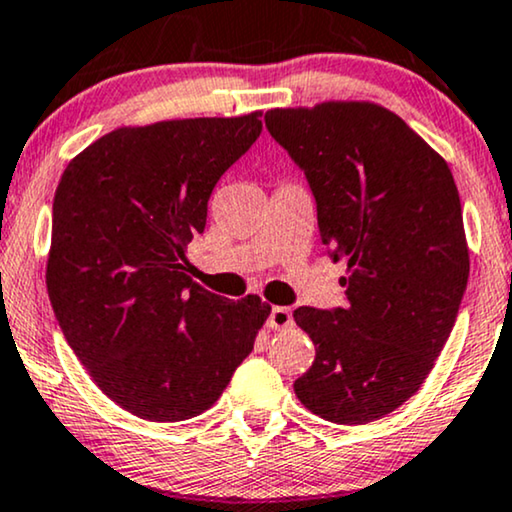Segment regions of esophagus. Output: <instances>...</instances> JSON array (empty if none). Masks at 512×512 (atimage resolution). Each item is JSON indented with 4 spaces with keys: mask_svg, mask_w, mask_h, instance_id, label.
I'll use <instances>...</instances> for the list:
<instances>
[{
    "mask_svg": "<svg viewBox=\"0 0 512 512\" xmlns=\"http://www.w3.org/2000/svg\"><path fill=\"white\" fill-rule=\"evenodd\" d=\"M294 324V315H291L289 308H282V305H275L268 315V327L270 329H289Z\"/></svg>",
    "mask_w": 512,
    "mask_h": 512,
    "instance_id": "1",
    "label": "esophagus"
}]
</instances>
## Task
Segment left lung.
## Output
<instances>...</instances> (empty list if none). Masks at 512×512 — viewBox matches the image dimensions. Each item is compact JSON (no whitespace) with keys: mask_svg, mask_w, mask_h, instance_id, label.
I'll return each instance as SVG.
<instances>
[{"mask_svg":"<svg viewBox=\"0 0 512 512\" xmlns=\"http://www.w3.org/2000/svg\"><path fill=\"white\" fill-rule=\"evenodd\" d=\"M270 136L308 178L343 308L294 310L315 343L296 397L313 414L360 426L421 388L468 284L461 199L447 162L395 112L322 103L265 112Z\"/></svg>","mask_w":512,"mask_h":512,"instance_id":"8db88e82","label":"left lung"}]
</instances>
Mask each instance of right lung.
I'll return each mask as SVG.
<instances>
[{
    "instance_id": "obj_1",
    "label": "right lung",
    "mask_w": 512,
    "mask_h": 512,
    "mask_svg": "<svg viewBox=\"0 0 512 512\" xmlns=\"http://www.w3.org/2000/svg\"><path fill=\"white\" fill-rule=\"evenodd\" d=\"M261 112L117 129L72 159L53 197L46 289L96 386L134 416L207 411L254 350L270 305L185 275L218 178L261 136Z\"/></svg>"
}]
</instances>
